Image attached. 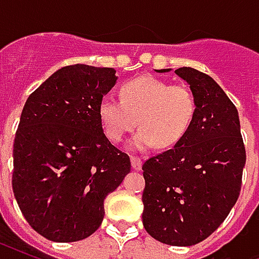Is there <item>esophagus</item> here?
<instances>
[{
	"label": "esophagus",
	"mask_w": 259,
	"mask_h": 259,
	"mask_svg": "<svg viewBox=\"0 0 259 259\" xmlns=\"http://www.w3.org/2000/svg\"><path fill=\"white\" fill-rule=\"evenodd\" d=\"M130 162H132V168L135 170H140L141 169V159L139 157H132L130 158Z\"/></svg>",
	"instance_id": "esophagus-1"
}]
</instances>
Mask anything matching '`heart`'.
<instances>
[{
  "label": "heart",
  "instance_id": "obj_1",
  "mask_svg": "<svg viewBox=\"0 0 259 259\" xmlns=\"http://www.w3.org/2000/svg\"><path fill=\"white\" fill-rule=\"evenodd\" d=\"M119 100L104 98L98 105L102 130L113 143H120L136 124L141 126L130 147L146 151L178 144L194 122L197 102L186 85H172L152 76H143L119 89Z\"/></svg>",
  "mask_w": 259,
  "mask_h": 259
}]
</instances>
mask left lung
I'll use <instances>...</instances> for the list:
<instances>
[{
  "instance_id": "left-lung-1",
  "label": "left lung",
  "mask_w": 259,
  "mask_h": 259,
  "mask_svg": "<svg viewBox=\"0 0 259 259\" xmlns=\"http://www.w3.org/2000/svg\"><path fill=\"white\" fill-rule=\"evenodd\" d=\"M175 73L190 85L197 112L172 150L143 165V225L158 241L187 247L211 236L236 204L245 148L239 112L221 85L197 69L179 68Z\"/></svg>"
}]
</instances>
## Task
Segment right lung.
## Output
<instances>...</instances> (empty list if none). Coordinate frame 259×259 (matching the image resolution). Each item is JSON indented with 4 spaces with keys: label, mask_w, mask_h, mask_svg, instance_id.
Listing matches in <instances>:
<instances>
[{
    "label": "right lung",
    "mask_w": 259,
    "mask_h": 259,
    "mask_svg": "<svg viewBox=\"0 0 259 259\" xmlns=\"http://www.w3.org/2000/svg\"><path fill=\"white\" fill-rule=\"evenodd\" d=\"M116 70L70 65L26 101L14 143L12 189L37 233L69 243L89 237L104 219V200L130 172L98 119Z\"/></svg>",
    "instance_id": "obj_1"
}]
</instances>
